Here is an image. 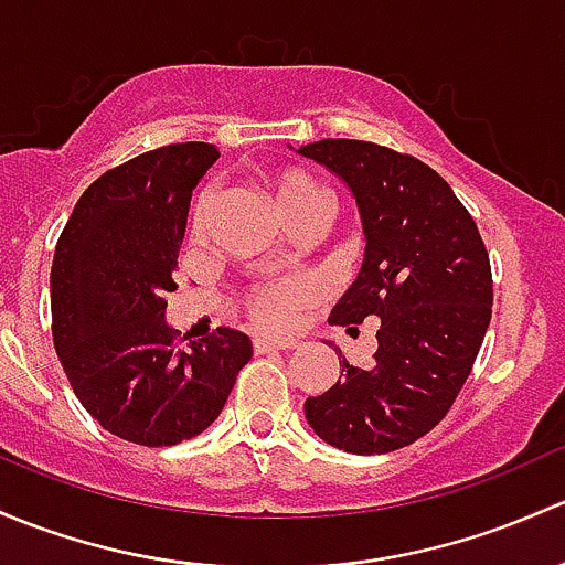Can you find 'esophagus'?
Returning <instances> with one entry per match:
<instances>
[{
    "instance_id": "obj_1",
    "label": "esophagus",
    "mask_w": 565,
    "mask_h": 565,
    "mask_svg": "<svg viewBox=\"0 0 565 565\" xmlns=\"http://www.w3.org/2000/svg\"><path fill=\"white\" fill-rule=\"evenodd\" d=\"M288 348H294V342H288V340H269V337H255V340H253V351L255 353L288 351Z\"/></svg>"
}]
</instances>
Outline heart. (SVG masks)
<instances>
[{
    "label": "heart",
    "mask_w": 565,
    "mask_h": 565,
    "mask_svg": "<svg viewBox=\"0 0 565 565\" xmlns=\"http://www.w3.org/2000/svg\"><path fill=\"white\" fill-rule=\"evenodd\" d=\"M271 190H275L277 209H280L282 220L299 217V214L323 212L326 214V195L318 188L312 177L301 171H277L271 179ZM214 212V190L206 188L195 198L193 214H190V231L193 236H203L209 228V220ZM310 299V285L299 277H285V280H271L253 285L244 296V307H247L249 318L255 323L266 326V329H285L294 318L296 307H301Z\"/></svg>",
    "instance_id": "1"
}]
</instances>
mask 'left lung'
Listing matches in <instances>:
<instances>
[{"instance_id":"left-lung-1","label":"left lung","mask_w":565,"mask_h":565,"mask_svg":"<svg viewBox=\"0 0 565 565\" xmlns=\"http://www.w3.org/2000/svg\"><path fill=\"white\" fill-rule=\"evenodd\" d=\"M299 154L356 198L367 247L329 323H377L370 367L340 353L342 381L307 397L318 438L353 455H386L427 435L455 405L492 318L490 253L455 190L416 157L353 138Z\"/></svg>"}]
</instances>
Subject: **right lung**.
<instances>
[{
    "label": "right lung",
    "instance_id": "1",
    "mask_svg": "<svg viewBox=\"0 0 565 565\" xmlns=\"http://www.w3.org/2000/svg\"><path fill=\"white\" fill-rule=\"evenodd\" d=\"M217 157L214 143L188 141L110 168L84 190L56 242L54 348L81 405L130 444L195 438L253 356L249 337L228 326L179 348L166 323L190 198Z\"/></svg>",
    "mask_w": 565,
    "mask_h": 565
}]
</instances>
